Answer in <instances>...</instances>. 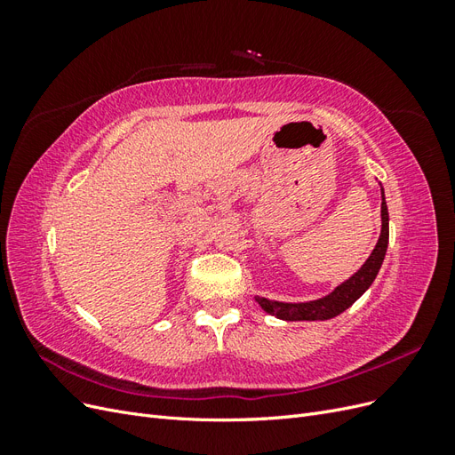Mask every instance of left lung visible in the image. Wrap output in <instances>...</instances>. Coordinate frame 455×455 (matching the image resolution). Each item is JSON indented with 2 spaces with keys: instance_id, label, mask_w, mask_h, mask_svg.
<instances>
[{
  "instance_id": "1",
  "label": "left lung",
  "mask_w": 455,
  "mask_h": 455,
  "mask_svg": "<svg viewBox=\"0 0 455 455\" xmlns=\"http://www.w3.org/2000/svg\"><path fill=\"white\" fill-rule=\"evenodd\" d=\"M383 194V189H381ZM389 244V212L385 197L381 201V235L378 239L376 249L371 251L370 258L364 261V266L356 271L351 279L341 283L332 294L326 298L307 301V304H283V301H271L266 298H256L258 304L266 313L279 316L284 321H326L332 316L339 315L351 307L356 299H359L368 286L374 283L376 275L383 264L385 252H387Z\"/></svg>"
}]
</instances>
